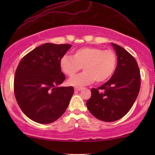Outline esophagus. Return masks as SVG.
I'll use <instances>...</instances> for the list:
<instances>
[{
  "label": "esophagus",
  "mask_w": 155,
  "mask_h": 155,
  "mask_svg": "<svg viewBox=\"0 0 155 155\" xmlns=\"http://www.w3.org/2000/svg\"><path fill=\"white\" fill-rule=\"evenodd\" d=\"M74 90H76V91H80V90H83V87H74Z\"/></svg>",
  "instance_id": "34e87169"
}]
</instances>
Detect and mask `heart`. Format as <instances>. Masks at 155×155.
I'll use <instances>...</instances> for the list:
<instances>
[{
  "label": "heart",
  "mask_w": 155,
  "mask_h": 155,
  "mask_svg": "<svg viewBox=\"0 0 155 155\" xmlns=\"http://www.w3.org/2000/svg\"><path fill=\"white\" fill-rule=\"evenodd\" d=\"M117 58L112 49L84 47L76 49L73 57L65 54L60 58V67L65 75L74 77L81 69L84 72L69 80L72 85H84L93 82L103 83L111 77L117 67Z\"/></svg>",
  "instance_id": "heart-1"
}]
</instances>
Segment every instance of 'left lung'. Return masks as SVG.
Listing matches in <instances>:
<instances>
[{"instance_id": "obj_1", "label": "left lung", "mask_w": 155, "mask_h": 155, "mask_svg": "<svg viewBox=\"0 0 155 155\" xmlns=\"http://www.w3.org/2000/svg\"><path fill=\"white\" fill-rule=\"evenodd\" d=\"M117 55V65L111 78L98 88L91 89L87 107L94 117L114 122L127 114L138 97L140 87L136 59L124 48L111 43Z\"/></svg>"}]
</instances>
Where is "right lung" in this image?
I'll return each mask as SVG.
<instances>
[{
    "mask_svg": "<svg viewBox=\"0 0 155 155\" xmlns=\"http://www.w3.org/2000/svg\"><path fill=\"white\" fill-rule=\"evenodd\" d=\"M71 47V44H44L23 57L17 68L16 100L23 113L35 122L51 123L67 109L74 87L58 86L65 79L60 58Z\"/></svg>",
    "mask_w": 155,
    "mask_h": 155,
    "instance_id": "right-lung-1",
    "label": "right lung"
}]
</instances>
